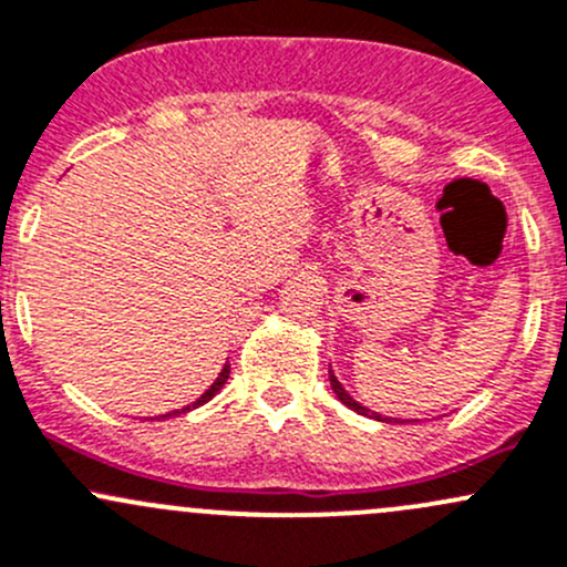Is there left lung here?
Returning a JSON list of instances; mask_svg holds the SVG:
<instances>
[{"label":"left lung","mask_w":567,"mask_h":567,"mask_svg":"<svg viewBox=\"0 0 567 567\" xmlns=\"http://www.w3.org/2000/svg\"><path fill=\"white\" fill-rule=\"evenodd\" d=\"M329 378H331V389H333V393H337V399H339V402H342V404H348L350 410H355V413H361V415H369V419H378V421H393V419H383V415H378V413H369V408H363V404L355 402V399L350 396V393L342 389V383H339V380L333 378L331 369H329Z\"/></svg>","instance_id":"obj_1"}]
</instances>
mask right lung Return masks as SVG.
<instances>
[{"instance_id": "add662e5", "label": "right lung", "mask_w": 567, "mask_h": 567, "mask_svg": "<svg viewBox=\"0 0 567 567\" xmlns=\"http://www.w3.org/2000/svg\"><path fill=\"white\" fill-rule=\"evenodd\" d=\"M228 374H230V363H225V367H223V372H219V378H217V380H214V383H212V385H208V391L204 393V396H198V399H195V402H193V404H187V408H182V410H174V413H168V415H178V413H187V410H193V408H200V404H206V402H208V399H212V396H214V393H217L219 389H223V385H225V383H228ZM168 415H165V419H168Z\"/></svg>"}]
</instances>
